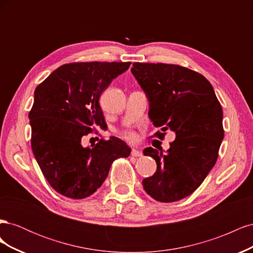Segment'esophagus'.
<instances>
[{"label":"esophagus","mask_w":253,"mask_h":253,"mask_svg":"<svg viewBox=\"0 0 253 253\" xmlns=\"http://www.w3.org/2000/svg\"><path fill=\"white\" fill-rule=\"evenodd\" d=\"M131 155H132L133 157H140V156H142V153H141L140 151H138V150L133 149L132 152H131Z\"/></svg>","instance_id":"obj_1"}]
</instances>
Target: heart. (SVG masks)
<instances>
[{
    "label": "heart",
    "instance_id": "obj_1",
    "mask_svg": "<svg viewBox=\"0 0 253 253\" xmlns=\"http://www.w3.org/2000/svg\"><path fill=\"white\" fill-rule=\"evenodd\" d=\"M122 136H124L125 139H126L129 142H135L137 138H138V136H137V134L133 131H126L122 133Z\"/></svg>",
    "mask_w": 253,
    "mask_h": 253
}]
</instances>
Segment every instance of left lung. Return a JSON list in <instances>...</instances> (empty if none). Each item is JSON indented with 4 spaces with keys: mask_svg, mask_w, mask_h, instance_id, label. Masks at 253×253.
<instances>
[{
    "mask_svg": "<svg viewBox=\"0 0 253 253\" xmlns=\"http://www.w3.org/2000/svg\"><path fill=\"white\" fill-rule=\"evenodd\" d=\"M150 102L149 117L156 127L175 132L166 153L143 151L157 170L142 180L143 189L162 203L182 200L202 185L215 165L224 138L223 109L211 83L187 67L165 63H133L131 70Z\"/></svg>",
    "mask_w": 253,
    "mask_h": 253,
    "instance_id": "left-lung-1",
    "label": "left lung"
}]
</instances>
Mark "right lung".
I'll use <instances>...</instances> for the list:
<instances>
[{"label":"right lung","instance_id":"add662e5","mask_svg":"<svg viewBox=\"0 0 253 253\" xmlns=\"http://www.w3.org/2000/svg\"><path fill=\"white\" fill-rule=\"evenodd\" d=\"M131 62H75L58 67L37 86L29 112L32 149L49 185L82 200L100 188L114 160L131 153L116 137L82 147V137L106 126L99 98Z\"/></svg>","mask_w":253,"mask_h":253}]
</instances>
